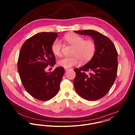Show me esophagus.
Instances as JSON below:
<instances>
[{"instance_id":"34e87169","label":"esophagus","mask_w":135,"mask_h":135,"mask_svg":"<svg viewBox=\"0 0 135 135\" xmlns=\"http://www.w3.org/2000/svg\"><path fill=\"white\" fill-rule=\"evenodd\" d=\"M69 70V69H65V71H68Z\"/></svg>"}]
</instances>
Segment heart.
Masks as SVG:
<instances>
[{
    "mask_svg": "<svg viewBox=\"0 0 135 135\" xmlns=\"http://www.w3.org/2000/svg\"><path fill=\"white\" fill-rule=\"evenodd\" d=\"M64 40L74 47L71 57H64L58 61L59 66L64 68H69L78 64L79 60L85 63L90 61L94 56L96 51L95 42L91 39L86 40L79 35L73 34L66 35ZM62 44L60 40H56L52 44L51 49L56 56H60L61 54Z\"/></svg>",
    "mask_w": 135,
    "mask_h": 135,
    "instance_id": "obj_1",
    "label": "heart"
}]
</instances>
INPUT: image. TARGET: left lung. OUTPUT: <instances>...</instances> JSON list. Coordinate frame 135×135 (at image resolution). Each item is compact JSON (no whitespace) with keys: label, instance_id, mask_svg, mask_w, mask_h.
<instances>
[{"label":"left lung","instance_id":"1","mask_svg":"<svg viewBox=\"0 0 135 135\" xmlns=\"http://www.w3.org/2000/svg\"><path fill=\"white\" fill-rule=\"evenodd\" d=\"M74 32L90 36L97 46L96 53L90 61L83 66L74 69L75 89L80 96L87 100L100 99L109 92L115 80L118 68L115 47L108 37L96 31ZM87 71L89 75L86 74Z\"/></svg>","mask_w":135,"mask_h":135}]
</instances>
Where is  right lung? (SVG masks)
Listing matches in <instances>:
<instances>
[{
    "label": "right lung",
    "mask_w": 135,
    "mask_h": 135,
    "mask_svg": "<svg viewBox=\"0 0 135 135\" xmlns=\"http://www.w3.org/2000/svg\"><path fill=\"white\" fill-rule=\"evenodd\" d=\"M58 33L42 32L27 39L23 44L18 61V70L25 90L34 98L46 101L55 96L64 74L62 66L46 72L48 65L56 64L52 44Z\"/></svg>",
    "instance_id": "1"
}]
</instances>
